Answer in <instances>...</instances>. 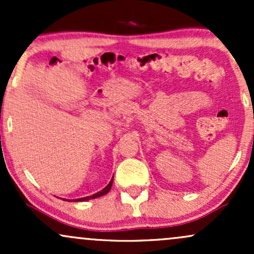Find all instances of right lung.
<instances>
[{
    "mask_svg": "<svg viewBox=\"0 0 254 254\" xmlns=\"http://www.w3.org/2000/svg\"><path fill=\"white\" fill-rule=\"evenodd\" d=\"M112 183H113V178H112V180H111V182L109 183V185H107L105 189H103V190H101V191H99L98 193H94V194H92V196L84 197V198H78V199L75 200V202H83V200H89V199H93V198L104 196V194H106L107 192L111 190V186H112Z\"/></svg>",
    "mask_w": 254,
    "mask_h": 254,
    "instance_id": "add662e5",
    "label": "right lung"
}]
</instances>
